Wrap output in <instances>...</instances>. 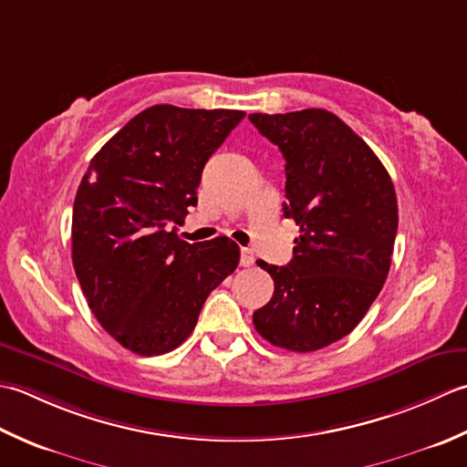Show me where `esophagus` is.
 Segmentation results:
<instances>
[{
	"label": "esophagus",
	"mask_w": 467,
	"mask_h": 467,
	"mask_svg": "<svg viewBox=\"0 0 467 467\" xmlns=\"http://www.w3.org/2000/svg\"><path fill=\"white\" fill-rule=\"evenodd\" d=\"M255 258H254V252L250 250V247H242V258H240V264L244 265V268H250V265H254Z\"/></svg>",
	"instance_id": "obj_1"
}]
</instances>
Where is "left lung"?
Instances as JSON below:
<instances>
[{"instance_id":"obj_1","label":"left lung","mask_w":467,"mask_h":467,"mask_svg":"<svg viewBox=\"0 0 467 467\" xmlns=\"http://www.w3.org/2000/svg\"><path fill=\"white\" fill-rule=\"evenodd\" d=\"M286 161L284 215L296 222L288 265L258 262L274 280L254 327L274 347L312 353L353 330L391 268L397 195L379 157L337 114H250Z\"/></svg>"}]
</instances>
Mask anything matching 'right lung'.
Returning <instances> with one entry per match:
<instances>
[{
  "label": "right lung",
  "instance_id": "right-lung-1",
  "mask_svg": "<svg viewBox=\"0 0 467 467\" xmlns=\"http://www.w3.org/2000/svg\"><path fill=\"white\" fill-rule=\"evenodd\" d=\"M244 110L139 112L92 157L74 199L72 262L100 327L142 357L177 348L240 262L230 237L179 240L203 167Z\"/></svg>",
  "mask_w": 467,
  "mask_h": 467
}]
</instances>
